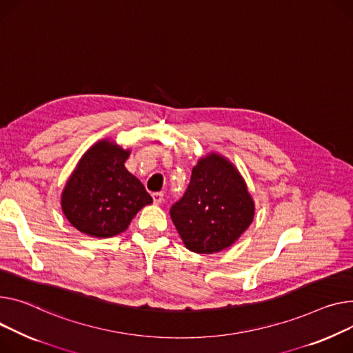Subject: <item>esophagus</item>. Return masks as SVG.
I'll return each instance as SVG.
<instances>
[{"label":"esophagus","mask_w":353,"mask_h":353,"mask_svg":"<svg viewBox=\"0 0 353 353\" xmlns=\"http://www.w3.org/2000/svg\"><path fill=\"white\" fill-rule=\"evenodd\" d=\"M152 197H153L154 204H160L163 201V193H153Z\"/></svg>","instance_id":"esophagus-1"}]
</instances>
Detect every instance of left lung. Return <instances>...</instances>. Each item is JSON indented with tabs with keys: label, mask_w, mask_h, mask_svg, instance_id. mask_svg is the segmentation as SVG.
I'll use <instances>...</instances> for the list:
<instances>
[{
	"label": "left lung",
	"mask_w": 353,
	"mask_h": 353,
	"mask_svg": "<svg viewBox=\"0 0 353 353\" xmlns=\"http://www.w3.org/2000/svg\"><path fill=\"white\" fill-rule=\"evenodd\" d=\"M255 204L237 168L219 153L200 157L170 217L184 245L197 254L220 252L250 227Z\"/></svg>",
	"instance_id": "obj_1"
}]
</instances>
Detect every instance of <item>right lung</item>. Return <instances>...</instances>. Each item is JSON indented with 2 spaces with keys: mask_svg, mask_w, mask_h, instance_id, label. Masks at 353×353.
Masks as SVG:
<instances>
[{
  "mask_svg": "<svg viewBox=\"0 0 353 353\" xmlns=\"http://www.w3.org/2000/svg\"><path fill=\"white\" fill-rule=\"evenodd\" d=\"M129 154L114 140L102 139L83 153L69 176L61 207L82 234L114 237L128 230L139 210L153 203L142 181L125 168Z\"/></svg>",
  "mask_w": 353,
  "mask_h": 353,
  "instance_id": "obj_1",
  "label": "right lung"
}]
</instances>
